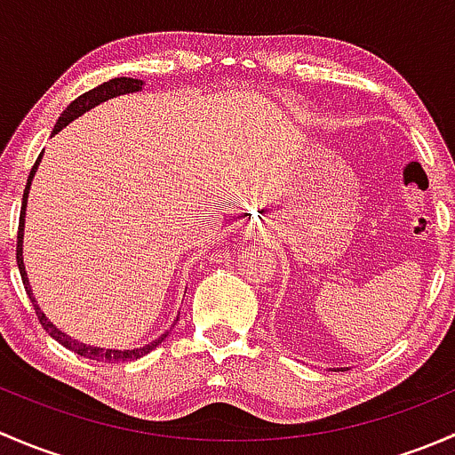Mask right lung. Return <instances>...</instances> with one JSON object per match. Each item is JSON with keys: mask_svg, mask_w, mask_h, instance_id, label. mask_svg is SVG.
I'll use <instances>...</instances> for the list:
<instances>
[{"mask_svg": "<svg viewBox=\"0 0 455 455\" xmlns=\"http://www.w3.org/2000/svg\"><path fill=\"white\" fill-rule=\"evenodd\" d=\"M140 87H142V81H139V79H127V76H118V79H112V81H108V84H100L99 87H94V90L85 92V94H81L79 99H75L70 105H68L66 109H63V114H61V116H59L57 125H54L52 134H57V132L63 130V127H66L68 123L75 121L76 116H81V114L87 112V109H92V108H94V105L103 103V100H108V99H114V96H118V94H130V92H139ZM39 158H41V156H39ZM39 158H36L35 167H32V172H30V176H28V182H26L24 198H21L20 231H17V266H20L21 282H24L26 292H28L32 306H35V313H36V319H39L41 328H44L45 332H48L50 337L54 339V341L61 343L63 347H68V350H72V352H76V355L85 356V359L96 361V363H121V361L140 359V356H145L147 352L154 350V347L158 346V343H163L164 337H167V332H164L160 339H156V341H151L149 346L136 347V350H103V347H94V346H85V343H79V341H76V339H70L66 332H61V330H59V328H54V325L50 323L48 319H45V315L41 313L39 306L35 304V297H32L30 283H28V275H26L24 257H21V242H24V215H26V202H28L30 180H32V176H35V169H36V164H39Z\"/></svg>", "mask_w": 455, "mask_h": 455, "instance_id": "add662e5", "label": "right lung"}]
</instances>
